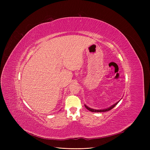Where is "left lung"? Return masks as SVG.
<instances>
[{
	"label": "left lung",
	"instance_id": "left-lung-1",
	"mask_svg": "<svg viewBox=\"0 0 150 150\" xmlns=\"http://www.w3.org/2000/svg\"><path fill=\"white\" fill-rule=\"evenodd\" d=\"M119 101H120V100H119ZM119 101H117L116 103L114 104V105H112L111 106H110V107H109V108H106V109H92V108H89V107L87 106H86V105H84V106L86 107V109H87L88 110H89V111H91V112H106V111H110V110H111L113 108H114V107L115 106V105H117V103H119Z\"/></svg>",
	"mask_w": 150,
	"mask_h": 150
}]
</instances>
